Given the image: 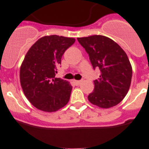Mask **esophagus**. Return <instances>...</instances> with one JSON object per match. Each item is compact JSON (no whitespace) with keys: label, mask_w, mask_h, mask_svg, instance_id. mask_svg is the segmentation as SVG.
<instances>
[{"label":"esophagus","mask_w":149,"mask_h":149,"mask_svg":"<svg viewBox=\"0 0 149 149\" xmlns=\"http://www.w3.org/2000/svg\"><path fill=\"white\" fill-rule=\"evenodd\" d=\"M82 82V81H76V80H74V84L75 85H79V84H81Z\"/></svg>","instance_id":"34e87169"}]
</instances>
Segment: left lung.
Returning a JSON list of instances; mask_svg holds the SVG:
<instances>
[{
    "instance_id": "1",
    "label": "left lung",
    "mask_w": 149,
    "mask_h": 149,
    "mask_svg": "<svg viewBox=\"0 0 149 149\" xmlns=\"http://www.w3.org/2000/svg\"><path fill=\"white\" fill-rule=\"evenodd\" d=\"M89 55L93 68H99L100 77L94 80V91L88 98L101 108L117 105L127 94L132 69L127 55L116 42L100 35L77 38Z\"/></svg>"
}]
</instances>
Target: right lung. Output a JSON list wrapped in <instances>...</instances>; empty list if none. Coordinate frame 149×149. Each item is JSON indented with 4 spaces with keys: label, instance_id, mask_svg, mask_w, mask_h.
<instances>
[{
    "label": "right lung",
    "instance_id": "right-lung-1",
    "mask_svg": "<svg viewBox=\"0 0 149 149\" xmlns=\"http://www.w3.org/2000/svg\"><path fill=\"white\" fill-rule=\"evenodd\" d=\"M74 38L52 35L36 42L26 55L20 67L19 79L23 93L36 108L55 112L69 101L72 86L55 77L57 68Z\"/></svg>",
    "mask_w": 149,
    "mask_h": 149
}]
</instances>
